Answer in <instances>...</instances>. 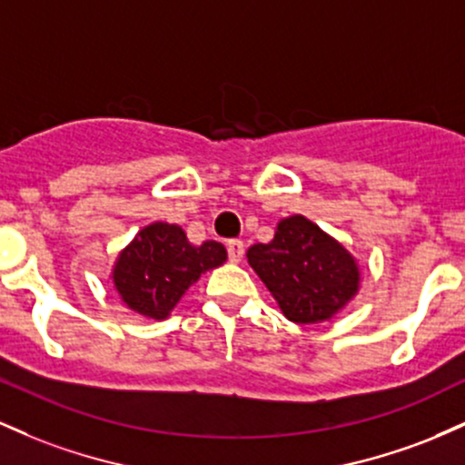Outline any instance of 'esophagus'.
I'll return each instance as SVG.
<instances>
[{
    "instance_id": "obj_1",
    "label": "esophagus",
    "mask_w": 465,
    "mask_h": 465,
    "mask_svg": "<svg viewBox=\"0 0 465 465\" xmlns=\"http://www.w3.org/2000/svg\"><path fill=\"white\" fill-rule=\"evenodd\" d=\"M227 253H229V262L240 264L244 258V244L240 242V240H232V242L227 244Z\"/></svg>"
}]
</instances>
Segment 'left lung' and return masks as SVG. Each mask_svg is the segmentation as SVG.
Instances as JSON below:
<instances>
[{"instance_id": "obj_1", "label": "left lung", "mask_w": 465, "mask_h": 465, "mask_svg": "<svg viewBox=\"0 0 465 465\" xmlns=\"http://www.w3.org/2000/svg\"><path fill=\"white\" fill-rule=\"evenodd\" d=\"M247 262L292 323L330 322L361 291L359 260L302 214L282 218L269 244L249 247Z\"/></svg>"}]
</instances>
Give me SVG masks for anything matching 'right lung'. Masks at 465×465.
Wrapping results in <instances>:
<instances>
[{"mask_svg": "<svg viewBox=\"0 0 465 465\" xmlns=\"http://www.w3.org/2000/svg\"><path fill=\"white\" fill-rule=\"evenodd\" d=\"M225 262L216 240L192 244L179 225L154 221L117 253L109 280L129 311L163 322L203 273Z\"/></svg>", "mask_w": 465, "mask_h": 465, "instance_id": "right-lung-1", "label": "right lung"}]
</instances>
